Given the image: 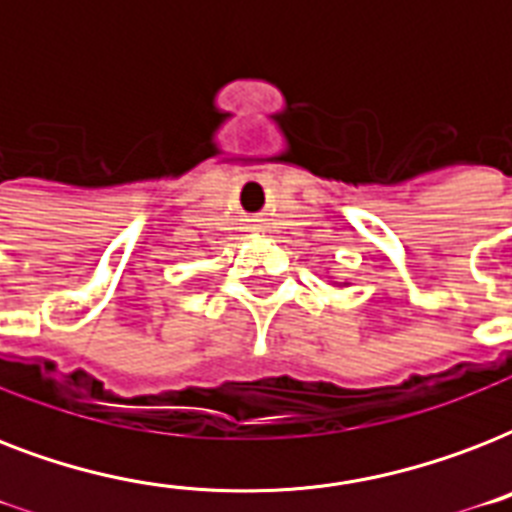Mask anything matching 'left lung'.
<instances>
[{"instance_id": "8db88e82", "label": "left lung", "mask_w": 512, "mask_h": 512, "mask_svg": "<svg viewBox=\"0 0 512 512\" xmlns=\"http://www.w3.org/2000/svg\"><path fill=\"white\" fill-rule=\"evenodd\" d=\"M340 287H342V284H340Z\"/></svg>"}]
</instances>
